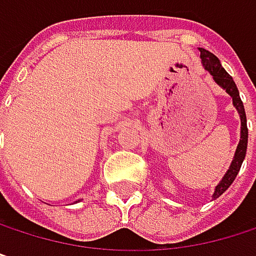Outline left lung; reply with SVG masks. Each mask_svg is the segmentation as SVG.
<instances>
[{
	"mask_svg": "<svg viewBox=\"0 0 256 256\" xmlns=\"http://www.w3.org/2000/svg\"><path fill=\"white\" fill-rule=\"evenodd\" d=\"M198 50H200V58H202V64H203L204 70L214 77L215 82L218 86H221L230 94L231 98H232V105L236 106V110H237V112L240 116V123H242V128H240V140H238V145H237L234 158L231 162L230 169L227 170V174L224 175V178L221 179V182L215 186V192L212 196L214 198H218L224 191H227V188L232 184V180L237 176V174H238V170L242 168V163L244 160L246 148H248V124H246V114H244L243 102L240 99L237 86L232 81L231 76L221 66V62H220V59L215 54H212L210 52H208L204 48H198Z\"/></svg>",
	"mask_w": 256,
	"mask_h": 256,
	"instance_id": "left-lung-1",
	"label": "left lung"
}]
</instances>
